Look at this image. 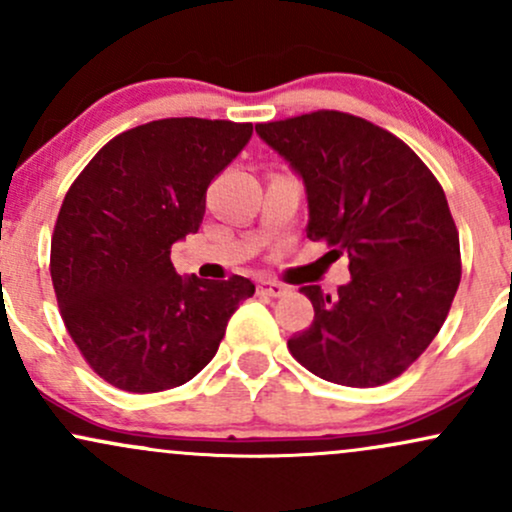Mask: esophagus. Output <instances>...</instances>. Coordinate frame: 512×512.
<instances>
[{
    "instance_id": "esophagus-1",
    "label": "esophagus",
    "mask_w": 512,
    "mask_h": 512,
    "mask_svg": "<svg viewBox=\"0 0 512 512\" xmlns=\"http://www.w3.org/2000/svg\"><path fill=\"white\" fill-rule=\"evenodd\" d=\"M257 293H260V296L279 298L286 293V286L279 284V281H260V284H257Z\"/></svg>"
}]
</instances>
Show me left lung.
Returning <instances> with one entry per match:
<instances>
[{
  "instance_id": "obj_1",
  "label": "left lung",
  "mask_w": 512,
  "mask_h": 512,
  "mask_svg": "<svg viewBox=\"0 0 512 512\" xmlns=\"http://www.w3.org/2000/svg\"><path fill=\"white\" fill-rule=\"evenodd\" d=\"M301 175L308 238L349 255L337 296L301 286L315 308L291 356L346 387L385 385L443 327L460 286V233L436 175L402 139L363 117L317 110L255 125Z\"/></svg>"
}]
</instances>
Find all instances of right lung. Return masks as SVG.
<instances>
[{"mask_svg": "<svg viewBox=\"0 0 512 512\" xmlns=\"http://www.w3.org/2000/svg\"><path fill=\"white\" fill-rule=\"evenodd\" d=\"M250 122L166 117L117 134L64 195L50 243L57 305L84 361L125 392L185 385L219 351L255 284L182 276L170 248L204 219L207 187Z\"/></svg>", "mask_w": 512, "mask_h": 512, "instance_id": "right-lung-1", "label": "right lung"}]
</instances>
